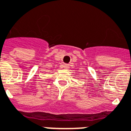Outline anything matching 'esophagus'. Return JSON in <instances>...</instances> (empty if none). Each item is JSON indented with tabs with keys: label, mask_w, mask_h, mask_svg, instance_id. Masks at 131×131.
<instances>
[{
	"label": "esophagus",
	"mask_w": 131,
	"mask_h": 131,
	"mask_svg": "<svg viewBox=\"0 0 131 131\" xmlns=\"http://www.w3.org/2000/svg\"><path fill=\"white\" fill-rule=\"evenodd\" d=\"M64 68L65 69H68L69 67V64H65L64 65Z\"/></svg>",
	"instance_id": "34e87169"
}]
</instances>
